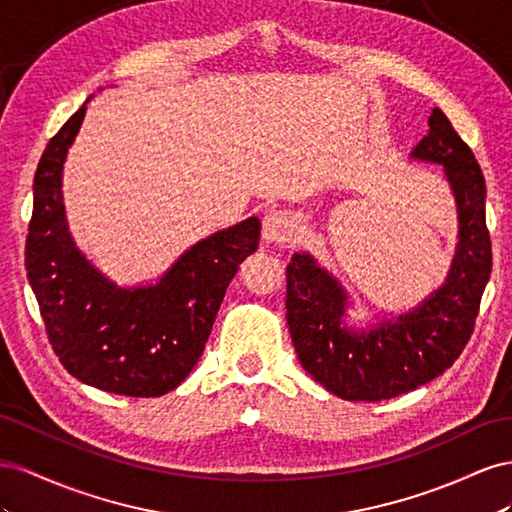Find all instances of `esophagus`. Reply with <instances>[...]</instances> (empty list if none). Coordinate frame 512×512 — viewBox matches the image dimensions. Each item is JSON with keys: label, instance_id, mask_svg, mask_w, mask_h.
I'll list each match as a JSON object with an SVG mask.
<instances>
[{"label": "esophagus", "instance_id": "obj_1", "mask_svg": "<svg viewBox=\"0 0 512 512\" xmlns=\"http://www.w3.org/2000/svg\"><path fill=\"white\" fill-rule=\"evenodd\" d=\"M300 236L298 218L283 210H272L264 218V240L270 244H294Z\"/></svg>", "mask_w": 512, "mask_h": 512}]
</instances>
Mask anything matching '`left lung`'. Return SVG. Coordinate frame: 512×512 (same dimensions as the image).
I'll return each mask as SVG.
<instances>
[{
	"label": "left lung",
	"mask_w": 512,
	"mask_h": 512,
	"mask_svg": "<svg viewBox=\"0 0 512 512\" xmlns=\"http://www.w3.org/2000/svg\"><path fill=\"white\" fill-rule=\"evenodd\" d=\"M410 156L444 167L455 197L459 233L442 287L410 311L360 326L349 319L352 300L345 287L311 253H294L287 266L285 306L296 354L317 384L345 401L399 397L452 367L470 341L489 283L483 171L437 107L429 133Z\"/></svg>",
	"instance_id": "left-lung-1"
}]
</instances>
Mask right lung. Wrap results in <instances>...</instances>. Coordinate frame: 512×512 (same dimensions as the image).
I'll return each instance as SVG.
<instances>
[{
  "label": "right lung",
  "mask_w": 512,
  "mask_h": 512,
  "mask_svg": "<svg viewBox=\"0 0 512 512\" xmlns=\"http://www.w3.org/2000/svg\"><path fill=\"white\" fill-rule=\"evenodd\" d=\"M45 148L34 175L25 268L53 352L79 382L124 397H160L199 362L225 291L255 253L257 216L199 240L152 285L120 287L72 240L62 178L87 102Z\"/></svg>",
  "instance_id": "right-lung-1"
}]
</instances>
